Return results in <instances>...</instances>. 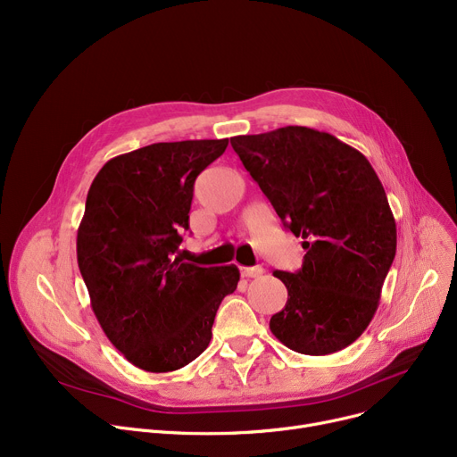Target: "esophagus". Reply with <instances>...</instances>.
Segmentation results:
<instances>
[{
	"label": "esophagus",
	"mask_w": 457,
	"mask_h": 457,
	"mask_svg": "<svg viewBox=\"0 0 457 457\" xmlns=\"http://www.w3.org/2000/svg\"><path fill=\"white\" fill-rule=\"evenodd\" d=\"M239 273L241 277L245 278H256V277H262L263 275V270L260 265H254V267H239Z\"/></svg>",
	"instance_id": "obj_1"
}]
</instances>
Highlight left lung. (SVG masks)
Returning a JSON list of instances; mask_svg holds the SVG:
<instances>
[{
	"label": "left lung",
	"mask_w": 457,
	"mask_h": 457,
	"mask_svg": "<svg viewBox=\"0 0 457 457\" xmlns=\"http://www.w3.org/2000/svg\"><path fill=\"white\" fill-rule=\"evenodd\" d=\"M230 144L306 251L297 273L273 271L287 303L271 317V332L301 354L343 351L377 313L396 253V225L377 171L358 149L308 127Z\"/></svg>",
	"instance_id": "8db88e82"
}]
</instances>
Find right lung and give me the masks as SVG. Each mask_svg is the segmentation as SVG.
<instances>
[{
    "label": "right lung",
    "mask_w": 457,
    "mask_h": 457,
    "mask_svg": "<svg viewBox=\"0 0 457 457\" xmlns=\"http://www.w3.org/2000/svg\"><path fill=\"white\" fill-rule=\"evenodd\" d=\"M228 140L160 142L111 158L77 230V263L109 341L147 372L194 361L212 339L236 265L199 267L179 253L194 182Z\"/></svg>",
    "instance_id": "obj_1"
}]
</instances>
